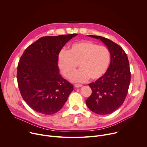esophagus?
Instances as JSON below:
<instances>
[{
    "label": "esophagus",
    "mask_w": 147,
    "mask_h": 147,
    "mask_svg": "<svg viewBox=\"0 0 147 147\" xmlns=\"http://www.w3.org/2000/svg\"><path fill=\"white\" fill-rule=\"evenodd\" d=\"M82 86L81 85V84H74V87H76V88H80V87H81Z\"/></svg>",
    "instance_id": "obj_1"
}]
</instances>
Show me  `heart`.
<instances>
[{
	"instance_id": "obj_1",
	"label": "heart",
	"mask_w": 147,
	"mask_h": 147,
	"mask_svg": "<svg viewBox=\"0 0 147 147\" xmlns=\"http://www.w3.org/2000/svg\"><path fill=\"white\" fill-rule=\"evenodd\" d=\"M111 60V53L106 47L82 40L71 44L68 51L61 50L58 55L57 64L65 77L70 76L71 81L83 82L90 78L96 80L102 77L109 67ZM78 64L80 69L73 74Z\"/></svg>"
}]
</instances>
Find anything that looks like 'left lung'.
<instances>
[{
  "label": "left lung",
  "instance_id": "obj_1",
  "mask_svg": "<svg viewBox=\"0 0 147 147\" xmlns=\"http://www.w3.org/2000/svg\"><path fill=\"white\" fill-rule=\"evenodd\" d=\"M88 36L100 39L111 53L108 71L102 77L89 84L92 94L86 101L92 112L106 115L119 108L127 96L131 79L129 62L122 48L111 40L100 36Z\"/></svg>",
  "mask_w": 147,
  "mask_h": 147
}]
</instances>
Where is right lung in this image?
<instances>
[{
    "label": "right lung",
    "mask_w": 147,
    "mask_h": 147,
    "mask_svg": "<svg viewBox=\"0 0 147 147\" xmlns=\"http://www.w3.org/2000/svg\"><path fill=\"white\" fill-rule=\"evenodd\" d=\"M77 34L44 36L30 45L20 58L17 82L23 99L34 111L51 115L59 111L73 86L59 73L57 57Z\"/></svg>",
    "instance_id": "right-lung-1"
}]
</instances>
